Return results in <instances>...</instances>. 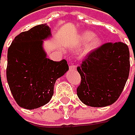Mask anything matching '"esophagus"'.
Instances as JSON below:
<instances>
[{
  "mask_svg": "<svg viewBox=\"0 0 135 135\" xmlns=\"http://www.w3.org/2000/svg\"><path fill=\"white\" fill-rule=\"evenodd\" d=\"M69 70H70V71H74V70H76V66L75 65H73V64H71V65L69 66Z\"/></svg>",
  "mask_w": 135,
  "mask_h": 135,
  "instance_id": "esophagus-1",
  "label": "esophagus"
}]
</instances>
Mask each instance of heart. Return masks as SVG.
Wrapping results in <instances>:
<instances>
[{"label": "heart", "instance_id": "b5f03b06", "mask_svg": "<svg viewBox=\"0 0 135 135\" xmlns=\"http://www.w3.org/2000/svg\"><path fill=\"white\" fill-rule=\"evenodd\" d=\"M78 43L80 45H86L90 43L89 49L94 50L102 44V41L99 37H95V33L91 31H84L83 32L78 39Z\"/></svg>", "mask_w": 135, "mask_h": 135}]
</instances>
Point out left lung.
<instances>
[{"label":"left lung","mask_w":135,"mask_h":135,"mask_svg":"<svg viewBox=\"0 0 135 135\" xmlns=\"http://www.w3.org/2000/svg\"><path fill=\"white\" fill-rule=\"evenodd\" d=\"M77 71L81 76L76 90L80 100L91 107L110 105L118 99L128 79L129 48L121 42L105 44L90 52Z\"/></svg>","instance_id":"left-lung-1"}]
</instances>
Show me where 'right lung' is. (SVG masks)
I'll return each instance as SVG.
<instances>
[{"instance_id":"obj_1","label":"right lung","mask_w":135,"mask_h":135,"mask_svg":"<svg viewBox=\"0 0 135 135\" xmlns=\"http://www.w3.org/2000/svg\"><path fill=\"white\" fill-rule=\"evenodd\" d=\"M51 37L47 24L22 32L8 51L7 80L17 104L26 109L44 105L52 98L55 81L68 70L66 60L47 58L44 41Z\"/></svg>"}]
</instances>
